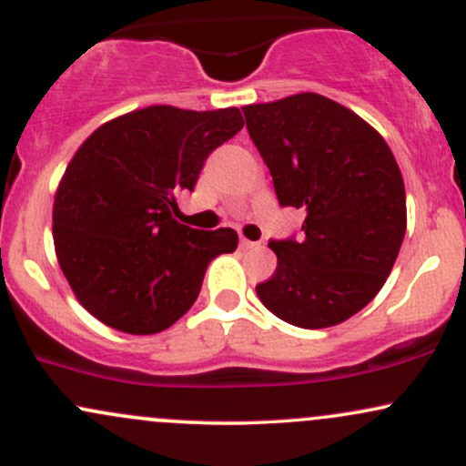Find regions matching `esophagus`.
I'll return each mask as SVG.
<instances>
[{
	"label": "esophagus",
	"mask_w": 466,
	"mask_h": 466,
	"mask_svg": "<svg viewBox=\"0 0 466 466\" xmlns=\"http://www.w3.org/2000/svg\"><path fill=\"white\" fill-rule=\"evenodd\" d=\"M256 245L258 243H254V240H249V238H240V249H251V248H256Z\"/></svg>",
	"instance_id": "1"
}]
</instances>
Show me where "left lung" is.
Wrapping results in <instances>:
<instances>
[{"instance_id": "left-lung-1", "label": "left lung", "mask_w": 466, "mask_h": 466, "mask_svg": "<svg viewBox=\"0 0 466 466\" xmlns=\"http://www.w3.org/2000/svg\"><path fill=\"white\" fill-rule=\"evenodd\" d=\"M243 114L280 206L307 212L300 240L269 243L278 265L256 293L300 329L346 322L381 291L403 243L397 159L381 133L326 96H287Z\"/></svg>"}]
</instances>
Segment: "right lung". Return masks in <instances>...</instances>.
I'll use <instances>...</instances> for the list:
<instances>
[{
	"label": "right lung",
	"instance_id": "right-lung-1",
	"mask_svg": "<svg viewBox=\"0 0 466 466\" xmlns=\"http://www.w3.org/2000/svg\"><path fill=\"white\" fill-rule=\"evenodd\" d=\"M243 129L237 106L153 105L105 122L58 181L52 237L63 276L96 319L129 335L173 326L195 304L208 263L237 249L234 229L179 223L177 195Z\"/></svg>",
	"mask_w": 466,
	"mask_h": 466
}]
</instances>
